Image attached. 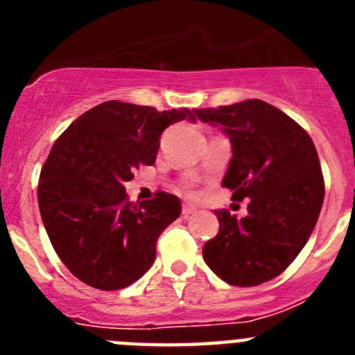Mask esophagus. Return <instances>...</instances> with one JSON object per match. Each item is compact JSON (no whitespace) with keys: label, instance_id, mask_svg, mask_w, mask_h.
<instances>
[{"label":"esophagus","instance_id":"obj_1","mask_svg":"<svg viewBox=\"0 0 355 355\" xmlns=\"http://www.w3.org/2000/svg\"><path fill=\"white\" fill-rule=\"evenodd\" d=\"M196 211H197V208H196V206L188 205V202H184V205H183V208H181V213H183L184 216L192 215V213H196Z\"/></svg>","mask_w":355,"mask_h":355}]
</instances>
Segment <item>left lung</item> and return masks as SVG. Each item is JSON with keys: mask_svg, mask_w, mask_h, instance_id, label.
I'll list each match as a JSON object with an SVG mask.
<instances>
[{"mask_svg": "<svg viewBox=\"0 0 355 355\" xmlns=\"http://www.w3.org/2000/svg\"><path fill=\"white\" fill-rule=\"evenodd\" d=\"M196 115L231 140L222 187L233 190V200L250 199L241 220L215 211L220 229L202 256L225 283L258 286L286 270L315 229L325 193L318 153L302 126L261 99Z\"/></svg>", "mask_w": 355, "mask_h": 355, "instance_id": "left-lung-1", "label": "left lung"}]
</instances>
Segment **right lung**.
Wrapping results in <instances>:
<instances>
[{
  "label": "right lung",
  "mask_w": 355,
  "mask_h": 355,
  "mask_svg": "<svg viewBox=\"0 0 355 355\" xmlns=\"http://www.w3.org/2000/svg\"><path fill=\"white\" fill-rule=\"evenodd\" d=\"M196 110L106 101L72 122L40 171L39 208L58 258L89 286L121 290L139 281L156 258L163 229L180 216L167 192L130 202L124 183L153 165L159 137L174 122H196Z\"/></svg>",
  "instance_id": "right-lung-1"
}]
</instances>
